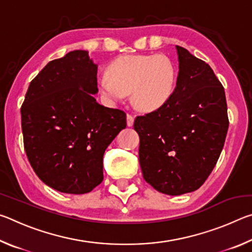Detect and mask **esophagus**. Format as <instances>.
I'll return each mask as SVG.
<instances>
[{
    "label": "esophagus",
    "mask_w": 252,
    "mask_h": 252,
    "mask_svg": "<svg viewBox=\"0 0 252 252\" xmlns=\"http://www.w3.org/2000/svg\"><path fill=\"white\" fill-rule=\"evenodd\" d=\"M134 123V117L132 114H126V125L127 126H132Z\"/></svg>",
    "instance_id": "1"
}]
</instances>
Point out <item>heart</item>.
<instances>
[{
    "instance_id": "obj_1",
    "label": "heart",
    "mask_w": 252,
    "mask_h": 252,
    "mask_svg": "<svg viewBox=\"0 0 252 252\" xmlns=\"http://www.w3.org/2000/svg\"><path fill=\"white\" fill-rule=\"evenodd\" d=\"M96 88L105 103L117 104L131 93L132 103L150 113L168 103L174 92L177 69L164 54L122 55L110 63Z\"/></svg>"
}]
</instances>
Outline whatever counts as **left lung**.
I'll return each mask as SVG.
<instances>
[{
    "label": "left lung",
    "mask_w": 252,
    "mask_h": 252,
    "mask_svg": "<svg viewBox=\"0 0 252 252\" xmlns=\"http://www.w3.org/2000/svg\"><path fill=\"white\" fill-rule=\"evenodd\" d=\"M176 50L179 73L171 99L134 121L144 180L169 195L192 192L203 185L229 126L224 89L215 72L188 50L178 45Z\"/></svg>",
    "instance_id": "left-lung-1"
}]
</instances>
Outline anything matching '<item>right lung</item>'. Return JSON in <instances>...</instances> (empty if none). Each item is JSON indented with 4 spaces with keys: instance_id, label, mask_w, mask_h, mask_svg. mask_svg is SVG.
<instances>
[{
    "instance_id": "1",
    "label": "right lung",
    "mask_w": 252,
    "mask_h": 252,
    "mask_svg": "<svg viewBox=\"0 0 252 252\" xmlns=\"http://www.w3.org/2000/svg\"><path fill=\"white\" fill-rule=\"evenodd\" d=\"M96 73L88 51H71L31 81L21 108L30 163L60 192L83 194L99 186L105 149L126 126L123 111L101 105L93 96Z\"/></svg>"
}]
</instances>
